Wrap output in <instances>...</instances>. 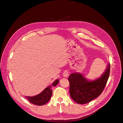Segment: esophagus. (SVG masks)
Masks as SVG:
<instances>
[{"instance_id":"esophagus-1","label":"esophagus","mask_w":123,"mask_h":123,"mask_svg":"<svg viewBox=\"0 0 123 123\" xmlns=\"http://www.w3.org/2000/svg\"><path fill=\"white\" fill-rule=\"evenodd\" d=\"M63 75H64V77H67V76L69 75V72L68 71H64V74H63Z\"/></svg>"}]
</instances>
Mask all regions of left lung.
Listing matches in <instances>:
<instances>
[{"mask_svg": "<svg viewBox=\"0 0 123 123\" xmlns=\"http://www.w3.org/2000/svg\"><path fill=\"white\" fill-rule=\"evenodd\" d=\"M110 65L109 64L101 77L89 81L80 73H73L69 75V92L71 98L79 104L88 103L97 98L104 90L109 77Z\"/></svg>", "mask_w": 123, "mask_h": 123, "instance_id": "obj_1", "label": "left lung"}]
</instances>
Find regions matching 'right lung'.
Masks as SVG:
<instances>
[{"label": "right lung", "mask_w": 123, "mask_h": 123, "mask_svg": "<svg viewBox=\"0 0 123 123\" xmlns=\"http://www.w3.org/2000/svg\"><path fill=\"white\" fill-rule=\"evenodd\" d=\"M59 83V80L58 79L53 83L52 86H49L48 87L45 88L41 93L39 94L32 96V97H29V96H25V98L27 100L31 102V104H34L37 105H42L46 104L51 98L52 95V86H55L58 84Z\"/></svg>", "instance_id": "right-lung-1"}]
</instances>
